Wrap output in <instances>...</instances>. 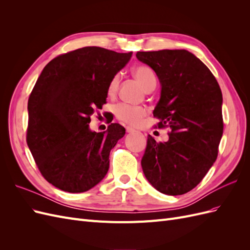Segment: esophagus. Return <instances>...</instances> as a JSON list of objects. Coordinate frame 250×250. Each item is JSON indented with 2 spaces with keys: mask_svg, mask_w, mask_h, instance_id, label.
Returning <instances> with one entry per match:
<instances>
[{
  "mask_svg": "<svg viewBox=\"0 0 250 250\" xmlns=\"http://www.w3.org/2000/svg\"><path fill=\"white\" fill-rule=\"evenodd\" d=\"M126 131H127L128 133H132V132H135V130L133 129V128H131V127H126Z\"/></svg>",
  "mask_w": 250,
  "mask_h": 250,
  "instance_id": "1",
  "label": "esophagus"
}]
</instances>
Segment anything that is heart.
<instances>
[{"label": "heart", "instance_id": "heart-1", "mask_svg": "<svg viewBox=\"0 0 250 250\" xmlns=\"http://www.w3.org/2000/svg\"><path fill=\"white\" fill-rule=\"evenodd\" d=\"M134 77L138 79L145 90L154 88L156 86V75L154 71L148 65H138L132 70ZM120 83V75L116 74L109 82L107 87L108 95L112 96L117 93ZM115 115L117 119L122 122L135 126L140 124L142 119L147 115V110L142 106H135L127 103H120L115 107Z\"/></svg>", "mask_w": 250, "mask_h": 250}]
</instances>
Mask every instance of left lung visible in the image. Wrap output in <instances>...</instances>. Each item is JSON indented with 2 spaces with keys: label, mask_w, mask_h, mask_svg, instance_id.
<instances>
[{
  "label": "left lung",
  "mask_w": 250,
  "mask_h": 250,
  "mask_svg": "<svg viewBox=\"0 0 250 250\" xmlns=\"http://www.w3.org/2000/svg\"><path fill=\"white\" fill-rule=\"evenodd\" d=\"M156 73L161 99L155 128H169V140L148 135L142 168L149 183L166 195H183L197 186L215 163L223 134L222 93L215 76L187 50L138 52Z\"/></svg>",
  "instance_id": "obj_1"
}]
</instances>
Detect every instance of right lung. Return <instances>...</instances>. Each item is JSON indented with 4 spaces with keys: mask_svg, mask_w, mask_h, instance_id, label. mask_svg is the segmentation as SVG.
Listing matches in <instances>:
<instances>
[{
    "mask_svg": "<svg viewBox=\"0 0 250 250\" xmlns=\"http://www.w3.org/2000/svg\"><path fill=\"white\" fill-rule=\"evenodd\" d=\"M131 55L84 47L52 59L37 79L28 100L27 144L43 178L60 190L85 192L106 175L125 128L111 123L95 132L88 124Z\"/></svg>",
    "mask_w": 250,
    "mask_h": 250,
    "instance_id": "add662e5",
    "label": "right lung"
}]
</instances>
